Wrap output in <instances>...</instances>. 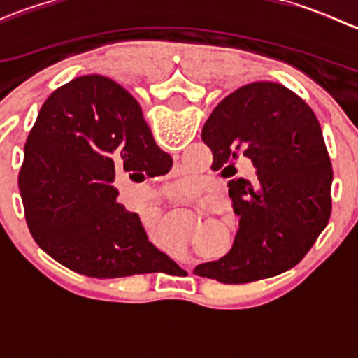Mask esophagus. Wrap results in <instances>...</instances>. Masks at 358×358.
I'll use <instances>...</instances> for the list:
<instances>
[{"instance_id": "1", "label": "esophagus", "mask_w": 358, "mask_h": 358, "mask_svg": "<svg viewBox=\"0 0 358 358\" xmlns=\"http://www.w3.org/2000/svg\"><path fill=\"white\" fill-rule=\"evenodd\" d=\"M180 202H183V201H180Z\"/></svg>"}]
</instances>
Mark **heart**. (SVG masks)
I'll use <instances>...</instances> for the list:
<instances>
[{"label": "heart", "mask_w": 358, "mask_h": 358, "mask_svg": "<svg viewBox=\"0 0 358 358\" xmlns=\"http://www.w3.org/2000/svg\"><path fill=\"white\" fill-rule=\"evenodd\" d=\"M178 187L182 190H190V189H192V182H190V180H183V182L180 183Z\"/></svg>", "instance_id": "obj_1"}]
</instances>
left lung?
<instances>
[{"label": "left lung", "mask_w": 358, "mask_h": 358, "mask_svg": "<svg viewBox=\"0 0 358 358\" xmlns=\"http://www.w3.org/2000/svg\"><path fill=\"white\" fill-rule=\"evenodd\" d=\"M201 136L213 171L233 178V162L246 157L253 173L229 182L239 216L232 249L194 273L246 284L298 265L331 216L333 166L313 110L286 86L256 81L225 96Z\"/></svg>", "instance_id": "1"}]
</instances>
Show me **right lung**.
I'll use <instances>...</instances> for the list:
<instances>
[{
  "label": "right lung",
  "instance_id": "obj_1",
  "mask_svg": "<svg viewBox=\"0 0 358 358\" xmlns=\"http://www.w3.org/2000/svg\"><path fill=\"white\" fill-rule=\"evenodd\" d=\"M173 159L157 147L138 102L106 76L57 88L39 110L19 173L25 220L43 251L95 279L152 273L171 259L126 211L115 175L157 176Z\"/></svg>",
  "mask_w": 358,
  "mask_h": 358
}]
</instances>
